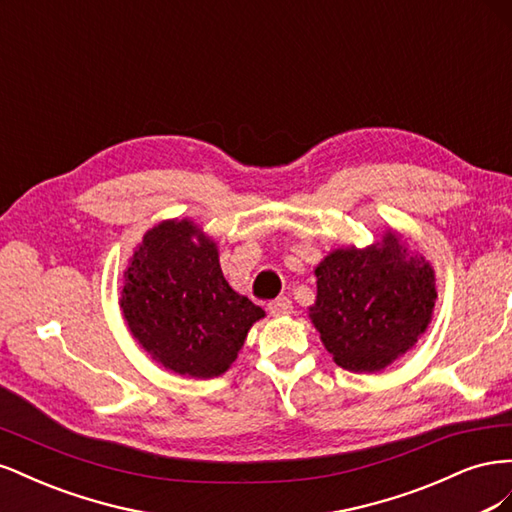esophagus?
I'll return each mask as SVG.
<instances>
[{
  "label": "esophagus",
  "mask_w": 512,
  "mask_h": 512,
  "mask_svg": "<svg viewBox=\"0 0 512 512\" xmlns=\"http://www.w3.org/2000/svg\"><path fill=\"white\" fill-rule=\"evenodd\" d=\"M267 309H269V314L275 316V318L277 316H288L292 312V301L288 297H277V299L269 301Z\"/></svg>",
  "instance_id": "obj_1"
}]
</instances>
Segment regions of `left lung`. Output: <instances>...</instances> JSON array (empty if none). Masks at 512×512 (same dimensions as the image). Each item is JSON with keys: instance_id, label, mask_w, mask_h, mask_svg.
<instances>
[{"instance_id": "obj_1", "label": "left lung", "mask_w": 512, "mask_h": 512, "mask_svg": "<svg viewBox=\"0 0 512 512\" xmlns=\"http://www.w3.org/2000/svg\"><path fill=\"white\" fill-rule=\"evenodd\" d=\"M309 318L333 361L350 371H380L425 333L436 303V275L408 254L397 235L367 250H335L316 267Z\"/></svg>"}]
</instances>
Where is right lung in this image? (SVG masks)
Instances as JSON below:
<instances>
[{
	"mask_svg": "<svg viewBox=\"0 0 512 512\" xmlns=\"http://www.w3.org/2000/svg\"><path fill=\"white\" fill-rule=\"evenodd\" d=\"M121 312L153 359L190 378L220 376L262 307L224 280L218 247L188 220L151 228L121 290Z\"/></svg>",
	"mask_w": 512,
	"mask_h": 512,
	"instance_id": "1",
	"label": "right lung"
}]
</instances>
